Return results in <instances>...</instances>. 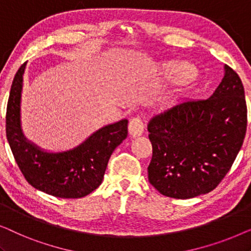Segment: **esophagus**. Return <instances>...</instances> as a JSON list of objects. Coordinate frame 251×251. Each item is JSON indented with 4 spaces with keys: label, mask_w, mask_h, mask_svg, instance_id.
<instances>
[{
    "label": "esophagus",
    "mask_w": 251,
    "mask_h": 251,
    "mask_svg": "<svg viewBox=\"0 0 251 251\" xmlns=\"http://www.w3.org/2000/svg\"><path fill=\"white\" fill-rule=\"evenodd\" d=\"M144 128H145V126H144L143 120L138 118V116H136V118L130 120L129 133L132 137H137V136L142 135V133L144 132Z\"/></svg>",
    "instance_id": "1"
}]
</instances>
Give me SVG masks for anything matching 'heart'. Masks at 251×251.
<instances>
[{"label":"heart","mask_w":251,"mask_h":251,"mask_svg":"<svg viewBox=\"0 0 251 251\" xmlns=\"http://www.w3.org/2000/svg\"><path fill=\"white\" fill-rule=\"evenodd\" d=\"M171 74L174 75V77L178 81H187L194 77L195 70L191 65L185 64V63H177L173 64L169 68Z\"/></svg>","instance_id":"b5f03b06"}]
</instances>
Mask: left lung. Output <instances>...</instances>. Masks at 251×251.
<instances>
[{
    "instance_id": "1",
    "label": "left lung",
    "mask_w": 251,
    "mask_h": 251,
    "mask_svg": "<svg viewBox=\"0 0 251 251\" xmlns=\"http://www.w3.org/2000/svg\"><path fill=\"white\" fill-rule=\"evenodd\" d=\"M147 130L153 149L147 168L152 186L175 199L209 193L231 169L246 136L241 78L226 65L210 98L164 109L150 120Z\"/></svg>"
}]
</instances>
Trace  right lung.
<instances>
[{
    "instance_id": "obj_1",
    "label": "right lung",
    "mask_w": 251,
    "mask_h": 251,
    "mask_svg": "<svg viewBox=\"0 0 251 251\" xmlns=\"http://www.w3.org/2000/svg\"><path fill=\"white\" fill-rule=\"evenodd\" d=\"M24 63L13 77L5 114L6 139L17 166L27 183L44 193L64 199H78L101 184L113 151L128 136V120L106 126L76 149L47 153L27 142L20 129V94Z\"/></svg>"
}]
</instances>
